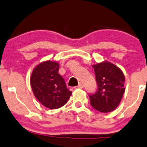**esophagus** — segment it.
<instances>
[{
  "label": "esophagus",
  "mask_w": 147,
  "mask_h": 147,
  "mask_svg": "<svg viewBox=\"0 0 147 147\" xmlns=\"http://www.w3.org/2000/svg\"><path fill=\"white\" fill-rule=\"evenodd\" d=\"M84 87V86H83V84H79L78 86H75V89H82V88Z\"/></svg>",
  "instance_id": "esophagus-1"
}]
</instances>
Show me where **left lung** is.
Instances as JSON below:
<instances>
[{
    "label": "left lung",
    "instance_id": "1",
    "mask_svg": "<svg viewBox=\"0 0 147 147\" xmlns=\"http://www.w3.org/2000/svg\"><path fill=\"white\" fill-rule=\"evenodd\" d=\"M98 90L89 96L92 107L101 113L115 110L125 92V79L123 72L115 65L108 61L92 65Z\"/></svg>",
    "mask_w": 147,
    "mask_h": 147
}]
</instances>
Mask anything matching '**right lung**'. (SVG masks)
I'll return each instance as SVG.
<instances>
[{
    "label": "right lung",
    "mask_w": 147,
    "mask_h": 147,
    "mask_svg": "<svg viewBox=\"0 0 147 147\" xmlns=\"http://www.w3.org/2000/svg\"><path fill=\"white\" fill-rule=\"evenodd\" d=\"M59 64L46 61L34 67L30 78V84L35 97L45 107L59 109L64 106L72 92L67 89L65 80L58 74Z\"/></svg>",
    "instance_id": "right-lung-1"
}]
</instances>
